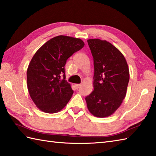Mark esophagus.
Returning <instances> with one entry per match:
<instances>
[{
	"label": "esophagus",
	"instance_id": "esophagus-1",
	"mask_svg": "<svg viewBox=\"0 0 156 156\" xmlns=\"http://www.w3.org/2000/svg\"><path fill=\"white\" fill-rule=\"evenodd\" d=\"M80 86H81V84H76L74 85V87H75V88H76V89H78V88H80Z\"/></svg>",
	"mask_w": 156,
	"mask_h": 156
}]
</instances>
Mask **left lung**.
Segmentation results:
<instances>
[{"label": "left lung", "mask_w": 156, "mask_h": 156, "mask_svg": "<svg viewBox=\"0 0 156 156\" xmlns=\"http://www.w3.org/2000/svg\"><path fill=\"white\" fill-rule=\"evenodd\" d=\"M87 42L93 57L94 90L85 100L93 115L108 117L126 97L129 69L122 53L110 42L96 38Z\"/></svg>", "instance_id": "obj_1"}]
</instances>
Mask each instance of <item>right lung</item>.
<instances>
[{
	"mask_svg": "<svg viewBox=\"0 0 156 156\" xmlns=\"http://www.w3.org/2000/svg\"><path fill=\"white\" fill-rule=\"evenodd\" d=\"M84 46L80 38L61 35L36 52L27 69V86L30 97L41 111L57 113L71 99L74 91L65 80V65Z\"/></svg>",
	"mask_w": 156,
	"mask_h": 156,
	"instance_id": "add662e5",
	"label": "right lung"
}]
</instances>
